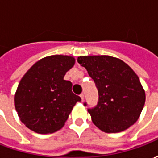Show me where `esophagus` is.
Returning <instances> with one entry per match:
<instances>
[{
	"instance_id": "1",
	"label": "esophagus",
	"mask_w": 158,
	"mask_h": 158,
	"mask_svg": "<svg viewBox=\"0 0 158 158\" xmlns=\"http://www.w3.org/2000/svg\"><path fill=\"white\" fill-rule=\"evenodd\" d=\"M80 97H81V100H82V102L84 101V99H85V95L84 94H80Z\"/></svg>"
}]
</instances>
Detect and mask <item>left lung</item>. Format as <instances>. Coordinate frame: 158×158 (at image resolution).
Returning a JSON list of instances; mask_svg holds the SVG:
<instances>
[{"label":"left lung","instance_id":"obj_1","mask_svg":"<svg viewBox=\"0 0 158 158\" xmlns=\"http://www.w3.org/2000/svg\"><path fill=\"white\" fill-rule=\"evenodd\" d=\"M77 60L88 71L98 90L96 106L88 108L94 124L106 133L121 132L133 125L146 101L139 77L133 69L109 56H79Z\"/></svg>","mask_w":158,"mask_h":158}]
</instances>
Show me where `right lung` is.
Listing matches in <instances>:
<instances>
[{
    "label": "right lung",
    "mask_w": 158,
    "mask_h": 158,
    "mask_svg": "<svg viewBox=\"0 0 158 158\" xmlns=\"http://www.w3.org/2000/svg\"><path fill=\"white\" fill-rule=\"evenodd\" d=\"M72 56L55 55L40 59L19 83L14 104L20 120L38 134H51L64 125L73 107L81 98L63 79L74 65Z\"/></svg>",
    "instance_id": "1"
}]
</instances>
